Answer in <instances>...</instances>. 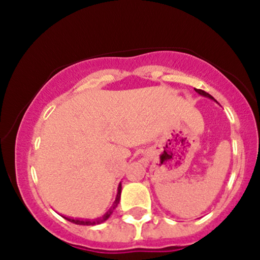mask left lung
I'll use <instances>...</instances> for the list:
<instances>
[{
    "mask_svg": "<svg viewBox=\"0 0 260 260\" xmlns=\"http://www.w3.org/2000/svg\"><path fill=\"white\" fill-rule=\"evenodd\" d=\"M196 90V92H198V93L200 94V96H203V97H206V98H210V100H212V101H215L216 103H217V101L215 100V98H213L211 94L210 93H208V92H205V91H203V90H199V88H194Z\"/></svg>",
    "mask_w": 260,
    "mask_h": 260,
    "instance_id": "obj_1",
    "label": "left lung"
}]
</instances>
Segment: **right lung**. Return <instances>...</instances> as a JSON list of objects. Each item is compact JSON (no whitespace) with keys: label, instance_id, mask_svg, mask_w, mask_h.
Here are the masks:
<instances>
[{"label":"right lung","instance_id":"add662e5","mask_svg":"<svg viewBox=\"0 0 260 260\" xmlns=\"http://www.w3.org/2000/svg\"><path fill=\"white\" fill-rule=\"evenodd\" d=\"M121 189H122V187H121V183L117 187V194H116V198H115L113 205H111V208L108 210V211L104 213L102 217H98V218H93V219H84V218H73V217H68V216H63L61 215L62 217L64 219H67V221H70L72 223H75V224H80V225H96V224H101V223L106 222L108 218L110 217L111 213L114 212V210L116 209L117 204L120 203V198H121Z\"/></svg>","mask_w":260,"mask_h":260}]
</instances>
